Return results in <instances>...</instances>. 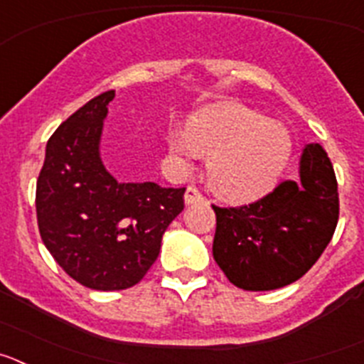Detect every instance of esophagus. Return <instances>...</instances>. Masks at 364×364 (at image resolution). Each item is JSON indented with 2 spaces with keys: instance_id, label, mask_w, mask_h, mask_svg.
I'll return each instance as SVG.
<instances>
[{
  "instance_id": "34e87169",
  "label": "esophagus",
  "mask_w": 364,
  "mask_h": 364,
  "mask_svg": "<svg viewBox=\"0 0 364 364\" xmlns=\"http://www.w3.org/2000/svg\"><path fill=\"white\" fill-rule=\"evenodd\" d=\"M204 200V195H202L200 191H198L195 186H189L188 189H186V195H184V202L188 205L191 204H198V202Z\"/></svg>"
}]
</instances>
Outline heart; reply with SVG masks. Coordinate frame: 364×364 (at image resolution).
I'll use <instances>...</instances> for the list:
<instances>
[{"instance_id": "b5f03b06", "label": "heart", "mask_w": 364, "mask_h": 364, "mask_svg": "<svg viewBox=\"0 0 364 364\" xmlns=\"http://www.w3.org/2000/svg\"><path fill=\"white\" fill-rule=\"evenodd\" d=\"M167 149L178 169H189L200 153H210L208 173L224 198L246 202L277 184L290 160L288 131L262 114L235 102L198 111L189 129L167 131Z\"/></svg>"}]
</instances>
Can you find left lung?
Instances as JSON below:
<instances>
[{
	"mask_svg": "<svg viewBox=\"0 0 364 364\" xmlns=\"http://www.w3.org/2000/svg\"><path fill=\"white\" fill-rule=\"evenodd\" d=\"M213 259L230 282L269 291L301 279L332 240L339 218L336 173L319 144L304 146L299 180L240 208H217Z\"/></svg>",
	"mask_w": 364,
	"mask_h": 364,
	"instance_id": "1",
	"label": "left lung"
}]
</instances>
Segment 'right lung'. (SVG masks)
<instances>
[{
    "label": "right lung",
    "mask_w": 364,
    "mask_h": 364,
    "mask_svg": "<svg viewBox=\"0 0 364 364\" xmlns=\"http://www.w3.org/2000/svg\"><path fill=\"white\" fill-rule=\"evenodd\" d=\"M114 91L87 102L45 147L36 184L41 240L63 272L85 288L114 291L144 279L162 235L184 210L186 188L120 182L100 142Z\"/></svg>",
    "instance_id": "right-lung-1"
}]
</instances>
